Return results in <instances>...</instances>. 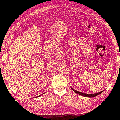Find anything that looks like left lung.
<instances>
[{
	"label": "left lung",
	"instance_id": "1",
	"mask_svg": "<svg viewBox=\"0 0 120 120\" xmlns=\"http://www.w3.org/2000/svg\"><path fill=\"white\" fill-rule=\"evenodd\" d=\"M71 88V89L73 90V91H74L75 93H76L77 94H78L82 95V96H83V97H89V98H92V97H96L97 95H98L101 94L102 92H103V91H101L100 92H98V93H94V94H86V93H82V92H80L79 91H75V90L73 89V88Z\"/></svg>",
	"mask_w": 120,
	"mask_h": 120
}]
</instances>
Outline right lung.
<instances>
[{
  "label": "right lung",
  "mask_w": 120,
  "mask_h": 120,
  "mask_svg": "<svg viewBox=\"0 0 120 120\" xmlns=\"http://www.w3.org/2000/svg\"><path fill=\"white\" fill-rule=\"evenodd\" d=\"M41 95H39V96H41ZM39 96H38V97H39Z\"/></svg>",
  "instance_id": "right-lung-1"
}]
</instances>
